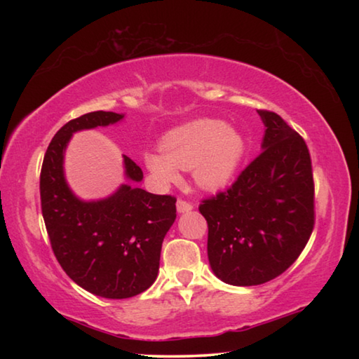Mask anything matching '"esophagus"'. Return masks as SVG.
Here are the masks:
<instances>
[{
	"mask_svg": "<svg viewBox=\"0 0 359 359\" xmlns=\"http://www.w3.org/2000/svg\"><path fill=\"white\" fill-rule=\"evenodd\" d=\"M190 210H193V204L184 201V199H179V201H177V212H179V214H185V212H190Z\"/></svg>",
	"mask_w": 359,
	"mask_h": 359,
	"instance_id": "34e87169",
	"label": "esophagus"
}]
</instances>
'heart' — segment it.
Wrapping results in <instances>:
<instances>
[{
	"mask_svg": "<svg viewBox=\"0 0 359 359\" xmlns=\"http://www.w3.org/2000/svg\"><path fill=\"white\" fill-rule=\"evenodd\" d=\"M245 155V139L223 120L201 118L179 126L163 137L161 151L145 150L144 165L161 185L179 182V169H190L203 190L229 184Z\"/></svg>",
	"mask_w": 359,
	"mask_h": 359,
	"instance_id": "1",
	"label": "heart"
}]
</instances>
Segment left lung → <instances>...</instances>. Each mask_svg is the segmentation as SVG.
<instances>
[{"instance_id":"left-lung-1","label":"left lung","mask_w":359,"mask_h":359,"mask_svg":"<svg viewBox=\"0 0 359 359\" xmlns=\"http://www.w3.org/2000/svg\"><path fill=\"white\" fill-rule=\"evenodd\" d=\"M261 154L226 191L205 199L208 257L214 274L234 287L272 280L294 263L313 229L309 149L280 115L258 111Z\"/></svg>"}]
</instances>
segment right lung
Here are the masks:
<instances>
[{
    "label": "right lung",
    "instance_id": "obj_1",
    "mask_svg": "<svg viewBox=\"0 0 359 359\" xmlns=\"http://www.w3.org/2000/svg\"><path fill=\"white\" fill-rule=\"evenodd\" d=\"M125 114L96 111L62 126L41 169V208L52 250L79 287L107 299H126L151 287L161 244L175 220V198L137 188L142 169L123 155L126 184L107 198L85 201L65 175V151L77 131L115 125Z\"/></svg>",
    "mask_w": 359,
    "mask_h": 359
}]
</instances>
